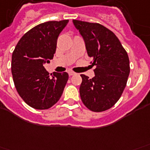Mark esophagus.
<instances>
[{"label":"esophagus","instance_id":"obj_1","mask_svg":"<svg viewBox=\"0 0 150 150\" xmlns=\"http://www.w3.org/2000/svg\"><path fill=\"white\" fill-rule=\"evenodd\" d=\"M68 75H69L70 76H71V75H75V73L74 71H68Z\"/></svg>","mask_w":150,"mask_h":150}]
</instances>
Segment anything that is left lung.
<instances>
[{
	"label": "left lung",
	"mask_w": 150,
	"mask_h": 150,
	"mask_svg": "<svg viewBox=\"0 0 150 150\" xmlns=\"http://www.w3.org/2000/svg\"><path fill=\"white\" fill-rule=\"evenodd\" d=\"M73 24L95 65V77L81 75V99L92 111H104L117 103L126 87L130 71L128 55L115 33L102 24L77 20Z\"/></svg>",
	"instance_id": "obj_1"
}]
</instances>
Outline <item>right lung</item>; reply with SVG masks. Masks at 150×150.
Masks as SVG:
<instances>
[{
    "label": "right lung",
    "mask_w": 150,
    "mask_h": 150,
    "mask_svg": "<svg viewBox=\"0 0 150 150\" xmlns=\"http://www.w3.org/2000/svg\"><path fill=\"white\" fill-rule=\"evenodd\" d=\"M68 21H47L36 25L22 36L13 51V82L22 99L34 109L47 110L55 105L68 80L67 72L49 75L44 67L53 59L59 35Z\"/></svg>",
    "instance_id": "right-lung-1"
}]
</instances>
